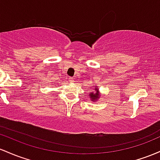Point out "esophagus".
Instances as JSON below:
<instances>
[{
    "label": "esophagus",
    "instance_id": "34e87169",
    "mask_svg": "<svg viewBox=\"0 0 160 160\" xmlns=\"http://www.w3.org/2000/svg\"><path fill=\"white\" fill-rule=\"evenodd\" d=\"M69 82H70L71 83L74 82V78H69Z\"/></svg>",
    "mask_w": 160,
    "mask_h": 160
}]
</instances>
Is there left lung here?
<instances>
[{
	"instance_id": "left-lung-1",
	"label": "left lung",
	"mask_w": 160,
	"mask_h": 160,
	"mask_svg": "<svg viewBox=\"0 0 160 160\" xmlns=\"http://www.w3.org/2000/svg\"><path fill=\"white\" fill-rule=\"evenodd\" d=\"M94 89H95V91H96V92L92 93V94H90V97L91 98V100H98V97H99V94H98V89H97V88Z\"/></svg>"
}]
</instances>
